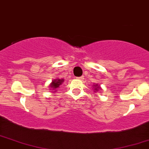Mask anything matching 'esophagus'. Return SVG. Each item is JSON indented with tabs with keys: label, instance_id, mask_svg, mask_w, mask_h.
Masks as SVG:
<instances>
[{
	"label": "esophagus",
	"instance_id": "1",
	"mask_svg": "<svg viewBox=\"0 0 149 149\" xmlns=\"http://www.w3.org/2000/svg\"><path fill=\"white\" fill-rule=\"evenodd\" d=\"M76 78H78V79H79V80H83V76H80V77H77Z\"/></svg>",
	"mask_w": 149,
	"mask_h": 149
}]
</instances>
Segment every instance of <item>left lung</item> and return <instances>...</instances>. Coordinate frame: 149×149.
Returning a JSON list of instances; mask_svg holds the SVG:
<instances>
[{
    "instance_id": "8db88e82",
    "label": "left lung",
    "mask_w": 149,
    "mask_h": 149,
    "mask_svg": "<svg viewBox=\"0 0 149 149\" xmlns=\"http://www.w3.org/2000/svg\"><path fill=\"white\" fill-rule=\"evenodd\" d=\"M96 86H97V85H96ZM99 87H98V86H97V88H95V90H97V89H99Z\"/></svg>"
}]
</instances>
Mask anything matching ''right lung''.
I'll use <instances>...</instances> for the list:
<instances>
[{
    "instance_id": "right-lung-1",
    "label": "right lung",
    "mask_w": 149,
    "mask_h": 149,
    "mask_svg": "<svg viewBox=\"0 0 149 149\" xmlns=\"http://www.w3.org/2000/svg\"><path fill=\"white\" fill-rule=\"evenodd\" d=\"M63 79L54 80V81H53V82H52V84H51V87L54 88H54H57L58 87H59V86L62 83H63Z\"/></svg>"
}]
</instances>
